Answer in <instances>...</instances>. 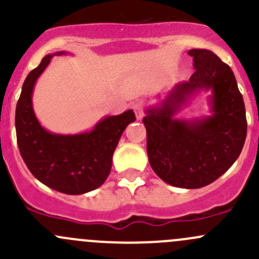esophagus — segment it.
I'll return each mask as SVG.
<instances>
[{
    "label": "esophagus",
    "instance_id": "obj_1",
    "mask_svg": "<svg viewBox=\"0 0 259 259\" xmlns=\"http://www.w3.org/2000/svg\"><path fill=\"white\" fill-rule=\"evenodd\" d=\"M133 109H134L135 115H137V119L138 120H142L143 116H144V111H143V105H142V104H140V103L134 104Z\"/></svg>",
    "mask_w": 259,
    "mask_h": 259
}]
</instances>
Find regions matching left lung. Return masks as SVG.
<instances>
[{"label":"left lung","instance_id":"obj_1","mask_svg":"<svg viewBox=\"0 0 259 259\" xmlns=\"http://www.w3.org/2000/svg\"><path fill=\"white\" fill-rule=\"evenodd\" d=\"M194 74L176 83L164 99L145 110L149 163L161 180L173 187L197 189L223 176L238 159L247 119L236 76L215 54L188 51ZM200 91H210L211 115L182 119L179 111Z\"/></svg>","mask_w":259,"mask_h":259}]
</instances>
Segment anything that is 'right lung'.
I'll return each instance as SVG.
<instances>
[{
    "label": "right lung",
    "mask_w": 259,
    "mask_h": 259,
    "mask_svg": "<svg viewBox=\"0 0 259 259\" xmlns=\"http://www.w3.org/2000/svg\"><path fill=\"white\" fill-rule=\"evenodd\" d=\"M56 55L67 52L46 55L23 82L15 119L17 144L28 170L42 184L65 194H85L104 184L122 132L137 117L133 110L108 115L93 129L79 134L46 130L33 111L32 94L36 81Z\"/></svg>",
    "instance_id": "obj_1"
}]
</instances>
